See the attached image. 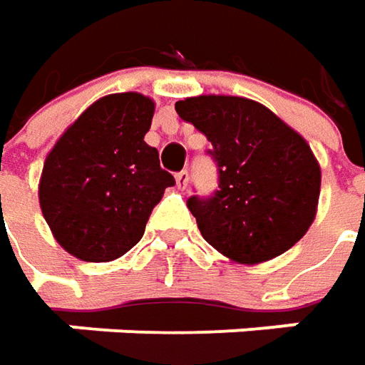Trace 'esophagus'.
Wrapping results in <instances>:
<instances>
[{
  "label": "esophagus",
  "mask_w": 365,
  "mask_h": 365,
  "mask_svg": "<svg viewBox=\"0 0 365 365\" xmlns=\"http://www.w3.org/2000/svg\"><path fill=\"white\" fill-rule=\"evenodd\" d=\"M175 183H178V187L180 190H185L187 187V183H190V173L185 170H182L180 173H175Z\"/></svg>",
  "instance_id": "esophagus-1"
}]
</instances>
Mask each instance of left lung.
<instances>
[{"instance_id": "1", "label": "left lung", "mask_w": 365, "mask_h": 365, "mask_svg": "<svg viewBox=\"0 0 365 365\" xmlns=\"http://www.w3.org/2000/svg\"><path fill=\"white\" fill-rule=\"evenodd\" d=\"M212 143L218 190L187 207L207 245L240 264L287 252L315 220L321 168L307 141L257 101L202 95L175 103Z\"/></svg>"}]
</instances>
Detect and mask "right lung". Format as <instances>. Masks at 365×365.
Listing matches in <instances>:
<instances>
[{"label":"right lung","mask_w":365,"mask_h":365,"mask_svg":"<svg viewBox=\"0 0 365 365\" xmlns=\"http://www.w3.org/2000/svg\"><path fill=\"white\" fill-rule=\"evenodd\" d=\"M155 103L139 93L98 98L52 147L40 178V207L66 252L86 262L123 257L175 180L145 143Z\"/></svg>","instance_id":"right-lung-1"}]
</instances>
